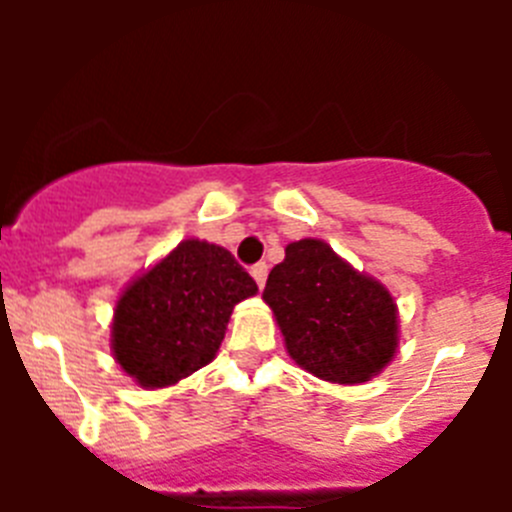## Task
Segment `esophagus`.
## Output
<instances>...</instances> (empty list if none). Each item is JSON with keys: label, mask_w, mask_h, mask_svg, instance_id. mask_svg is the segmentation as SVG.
I'll use <instances>...</instances> for the list:
<instances>
[{"label": "esophagus", "mask_w": 512, "mask_h": 512, "mask_svg": "<svg viewBox=\"0 0 512 512\" xmlns=\"http://www.w3.org/2000/svg\"><path fill=\"white\" fill-rule=\"evenodd\" d=\"M266 274H269V266H266V264H253L251 266V277L256 279V284H259L261 289H264V284H266Z\"/></svg>", "instance_id": "esophagus-1"}]
</instances>
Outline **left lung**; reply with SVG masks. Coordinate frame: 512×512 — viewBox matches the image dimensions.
Returning a JSON list of instances; mask_svg holds the SVG:
<instances>
[{"mask_svg": "<svg viewBox=\"0 0 512 512\" xmlns=\"http://www.w3.org/2000/svg\"><path fill=\"white\" fill-rule=\"evenodd\" d=\"M264 300L289 356L325 382L361 384L395 356V300L382 284L338 259L328 243H289L284 261L266 279Z\"/></svg>", "mask_w": 512, "mask_h": 512, "instance_id": "left-lung-1", "label": "left lung"}]
</instances>
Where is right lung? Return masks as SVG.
<instances>
[{"mask_svg":"<svg viewBox=\"0 0 512 512\" xmlns=\"http://www.w3.org/2000/svg\"><path fill=\"white\" fill-rule=\"evenodd\" d=\"M259 287L215 243L184 241L117 300L112 348L140 387H169L215 359L230 312Z\"/></svg>","mask_w":512,"mask_h":512,"instance_id":"1","label":"right lung"}]
</instances>
